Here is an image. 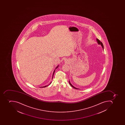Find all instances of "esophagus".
Segmentation results:
<instances>
[{"instance_id": "esophagus-1", "label": "esophagus", "mask_w": 125, "mask_h": 125, "mask_svg": "<svg viewBox=\"0 0 125 125\" xmlns=\"http://www.w3.org/2000/svg\"><path fill=\"white\" fill-rule=\"evenodd\" d=\"M66 62H68V61H66Z\"/></svg>"}]
</instances>
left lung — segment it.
<instances>
[{
    "instance_id": "8db88e82",
    "label": "left lung",
    "mask_w": 125,
    "mask_h": 125,
    "mask_svg": "<svg viewBox=\"0 0 125 125\" xmlns=\"http://www.w3.org/2000/svg\"><path fill=\"white\" fill-rule=\"evenodd\" d=\"M96 41H97V42L98 43V44H100L101 46H102V48H103V49L104 50L103 44H102V42H101V41H100L99 40V39H96ZM69 84H70V86H71L72 87H73V88H74L76 89H79L77 88H75V87L74 86H73V85H72L71 84V83H70V81H69Z\"/></svg>"
}]
</instances>
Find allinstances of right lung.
I'll return each mask as SVG.
<instances>
[{
  "mask_svg": "<svg viewBox=\"0 0 125 125\" xmlns=\"http://www.w3.org/2000/svg\"><path fill=\"white\" fill-rule=\"evenodd\" d=\"M59 65H58V66H57V67L55 68V69L54 70V71H53V75H52V79H53V75H54V73H55V70H56V69H57V68H58V67H59ZM52 82H51V83H50V84H48V85H47V86H42V87H40V88H45V87H46V86H48V85H50V84H51Z\"/></svg>",
  "mask_w": 125,
  "mask_h": 125,
  "instance_id": "right-lung-1",
  "label": "right lung"
}]
</instances>
